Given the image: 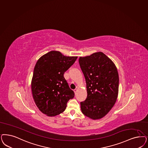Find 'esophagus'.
I'll return each mask as SVG.
<instances>
[{
	"instance_id": "1",
	"label": "esophagus",
	"mask_w": 148,
	"mask_h": 148,
	"mask_svg": "<svg viewBox=\"0 0 148 148\" xmlns=\"http://www.w3.org/2000/svg\"><path fill=\"white\" fill-rule=\"evenodd\" d=\"M77 88H75V89H74V92L75 95L77 94Z\"/></svg>"
}]
</instances>
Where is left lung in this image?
Returning <instances> with one entry per match:
<instances>
[{"mask_svg":"<svg viewBox=\"0 0 148 148\" xmlns=\"http://www.w3.org/2000/svg\"><path fill=\"white\" fill-rule=\"evenodd\" d=\"M86 82L87 97L80 102L82 112L92 120L104 117L116 102L119 77L114 62L102 52L80 57Z\"/></svg>","mask_w":148,"mask_h":148,"instance_id":"left-lung-1","label":"left lung"}]
</instances>
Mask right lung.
Segmentation results:
<instances>
[{"instance_id": "right-lung-1", "label": "right lung", "mask_w": 148, "mask_h": 148, "mask_svg": "<svg viewBox=\"0 0 148 148\" xmlns=\"http://www.w3.org/2000/svg\"><path fill=\"white\" fill-rule=\"evenodd\" d=\"M77 58L51 51L36 62L31 82L32 92L36 106L47 116H55L63 112L67 102L74 97L64 73Z\"/></svg>"}]
</instances>
